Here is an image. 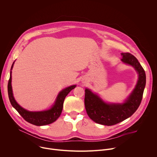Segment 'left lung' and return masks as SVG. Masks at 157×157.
Segmentation results:
<instances>
[{"mask_svg": "<svg viewBox=\"0 0 157 157\" xmlns=\"http://www.w3.org/2000/svg\"><path fill=\"white\" fill-rule=\"evenodd\" d=\"M121 61L133 66L139 75L137 83L124 103H106L90 89H85L84 104L88 116L94 122L113 125L130 117L139 107L146 84L145 73L137 59L129 53H122Z\"/></svg>", "mask_w": 157, "mask_h": 157, "instance_id": "1", "label": "left lung"}]
</instances>
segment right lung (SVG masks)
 I'll return each instance as SVG.
<instances>
[{
	"label": "right lung",
	"mask_w": 157,
	"mask_h": 157,
	"mask_svg": "<svg viewBox=\"0 0 157 157\" xmlns=\"http://www.w3.org/2000/svg\"><path fill=\"white\" fill-rule=\"evenodd\" d=\"M14 63L15 61L13 63L11 66L10 70H12L13 68ZM11 82L12 71H10V78L9 80L7 87L9 98L12 105L17 110L20 115L27 122L37 126L48 125L54 122L57 120V119L60 116L61 114L63 107V102L66 96L68 94V93L72 89L75 88V87L76 86V85H73L63 89L57 96L54 105H53V106L50 109L39 112H31L21 107L16 102L13 96Z\"/></svg>",
	"instance_id": "add662e5"
}]
</instances>
